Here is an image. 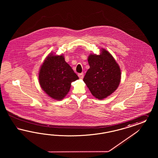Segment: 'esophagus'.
Masks as SVG:
<instances>
[{"label": "esophagus", "mask_w": 158, "mask_h": 158, "mask_svg": "<svg viewBox=\"0 0 158 158\" xmlns=\"http://www.w3.org/2000/svg\"><path fill=\"white\" fill-rule=\"evenodd\" d=\"M83 76H84L83 75V73H81L78 74V77H79V78L81 79L83 78Z\"/></svg>", "instance_id": "34e87169"}]
</instances>
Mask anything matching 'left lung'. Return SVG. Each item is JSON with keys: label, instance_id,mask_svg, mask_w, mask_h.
Segmentation results:
<instances>
[{"label": "left lung", "instance_id": "8db88e82", "mask_svg": "<svg viewBox=\"0 0 158 158\" xmlns=\"http://www.w3.org/2000/svg\"><path fill=\"white\" fill-rule=\"evenodd\" d=\"M90 68L83 81L93 96L102 100L117 89L121 79V71L114 58L105 49L100 55L90 54L88 57Z\"/></svg>", "mask_w": 158, "mask_h": 158}]
</instances>
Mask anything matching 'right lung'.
<instances>
[{"mask_svg":"<svg viewBox=\"0 0 158 158\" xmlns=\"http://www.w3.org/2000/svg\"><path fill=\"white\" fill-rule=\"evenodd\" d=\"M79 79L62 55L50 54L40 67L39 81L40 87L48 96L61 100L66 96L72 81Z\"/></svg>","mask_w":158,"mask_h":158,"instance_id":"right-lung-1","label":"right lung"}]
</instances>
